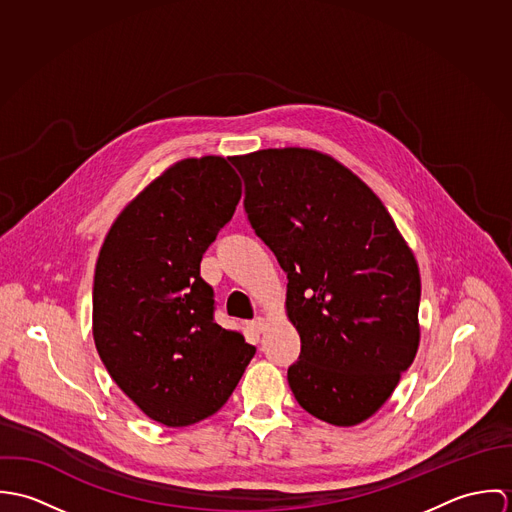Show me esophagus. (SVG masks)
<instances>
[{
    "label": "esophagus",
    "mask_w": 512,
    "mask_h": 512,
    "mask_svg": "<svg viewBox=\"0 0 512 512\" xmlns=\"http://www.w3.org/2000/svg\"><path fill=\"white\" fill-rule=\"evenodd\" d=\"M248 327H250V331H254V333H262V331L266 329V319H264V317H258V319H254Z\"/></svg>",
    "instance_id": "esophagus-1"
}]
</instances>
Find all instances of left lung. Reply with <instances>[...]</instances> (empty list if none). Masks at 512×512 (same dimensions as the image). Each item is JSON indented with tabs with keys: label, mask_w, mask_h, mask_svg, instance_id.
<instances>
[{
	"label": "left lung",
	"mask_w": 512,
	"mask_h": 512,
	"mask_svg": "<svg viewBox=\"0 0 512 512\" xmlns=\"http://www.w3.org/2000/svg\"><path fill=\"white\" fill-rule=\"evenodd\" d=\"M244 209L288 274L301 339L288 382L311 416L351 428L376 414L420 347V270L376 193L307 147L234 155Z\"/></svg>",
	"instance_id": "1"
}]
</instances>
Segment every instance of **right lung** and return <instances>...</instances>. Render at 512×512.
<instances>
[{
    "mask_svg": "<svg viewBox=\"0 0 512 512\" xmlns=\"http://www.w3.org/2000/svg\"><path fill=\"white\" fill-rule=\"evenodd\" d=\"M242 183L220 155L167 167L110 226L92 290L96 351L153 422L183 428L228 400L256 349L213 319L201 260L232 219Z\"/></svg>",
    "mask_w": 512,
    "mask_h": 512,
    "instance_id": "add662e5",
    "label": "right lung"
}]
</instances>
